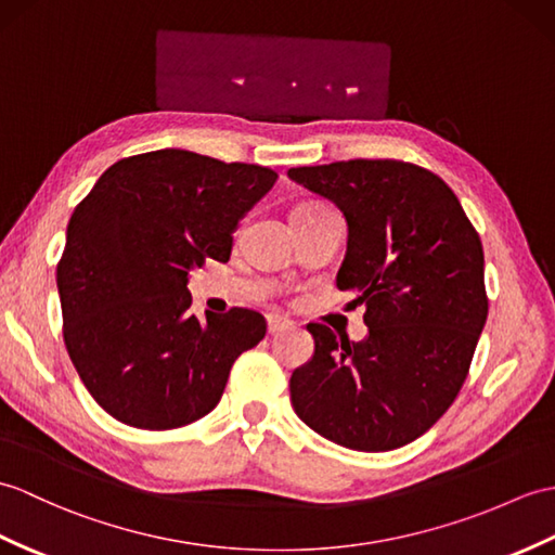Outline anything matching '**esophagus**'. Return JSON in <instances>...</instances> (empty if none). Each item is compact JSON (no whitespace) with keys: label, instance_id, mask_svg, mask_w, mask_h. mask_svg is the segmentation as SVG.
<instances>
[{"label":"esophagus","instance_id":"esophagus-1","mask_svg":"<svg viewBox=\"0 0 555 555\" xmlns=\"http://www.w3.org/2000/svg\"><path fill=\"white\" fill-rule=\"evenodd\" d=\"M293 324L288 319H283V317H276V314H269L267 317V331H269V336H276V333H281V331H288Z\"/></svg>","mask_w":555,"mask_h":555}]
</instances>
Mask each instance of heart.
Listing matches in <instances>:
<instances>
[{"label": "heart", "instance_id": "obj_1", "mask_svg": "<svg viewBox=\"0 0 555 555\" xmlns=\"http://www.w3.org/2000/svg\"><path fill=\"white\" fill-rule=\"evenodd\" d=\"M309 208H317V205H300L298 210H309Z\"/></svg>", "mask_w": 555, "mask_h": 555}]
</instances>
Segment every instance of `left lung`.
I'll use <instances>...</instances> for the list:
<instances>
[{
    "mask_svg": "<svg viewBox=\"0 0 555 555\" xmlns=\"http://www.w3.org/2000/svg\"><path fill=\"white\" fill-rule=\"evenodd\" d=\"M288 177L347 219L338 288L364 305L369 336L309 324L314 354L293 371L309 428L357 452L414 442L452 406L487 321L485 255L454 191L404 160L291 167Z\"/></svg>",
    "mask_w": 555,
    "mask_h": 555,
    "instance_id": "obj_1",
    "label": "left lung"
}]
</instances>
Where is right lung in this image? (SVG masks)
Segmentation results:
<instances>
[{
  "label": "right lung",
  "instance_id": "right-lung-1",
  "mask_svg": "<svg viewBox=\"0 0 555 555\" xmlns=\"http://www.w3.org/2000/svg\"><path fill=\"white\" fill-rule=\"evenodd\" d=\"M262 165L163 149L122 158L77 205L56 267L63 340L96 404L141 430H172L217 406L267 321L246 307L191 312L189 272L227 262L234 231L274 186Z\"/></svg>",
  "mask_w": 555,
  "mask_h": 555
}]
</instances>
